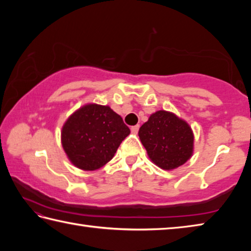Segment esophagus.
<instances>
[{"label": "esophagus", "instance_id": "34e87169", "mask_svg": "<svg viewBox=\"0 0 251 251\" xmlns=\"http://www.w3.org/2000/svg\"><path fill=\"white\" fill-rule=\"evenodd\" d=\"M130 130H131V133H134V134L138 133V130H139V125L131 126V127H130Z\"/></svg>", "mask_w": 251, "mask_h": 251}]
</instances>
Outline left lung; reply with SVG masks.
I'll return each mask as SVG.
<instances>
[{
	"label": "left lung",
	"instance_id": "1",
	"mask_svg": "<svg viewBox=\"0 0 251 251\" xmlns=\"http://www.w3.org/2000/svg\"><path fill=\"white\" fill-rule=\"evenodd\" d=\"M150 158L163 169L181 166L193 154L194 135L185 121L158 110L151 115L138 131Z\"/></svg>",
	"mask_w": 251,
	"mask_h": 251
}]
</instances>
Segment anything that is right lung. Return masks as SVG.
<instances>
[{
	"label": "right lung",
	"instance_id": "1",
	"mask_svg": "<svg viewBox=\"0 0 251 251\" xmlns=\"http://www.w3.org/2000/svg\"><path fill=\"white\" fill-rule=\"evenodd\" d=\"M129 133L123 118L108 106L90 104L66 121L62 144L76 167L95 171L113 158Z\"/></svg>",
	"mask_w": 251,
	"mask_h": 251
}]
</instances>
